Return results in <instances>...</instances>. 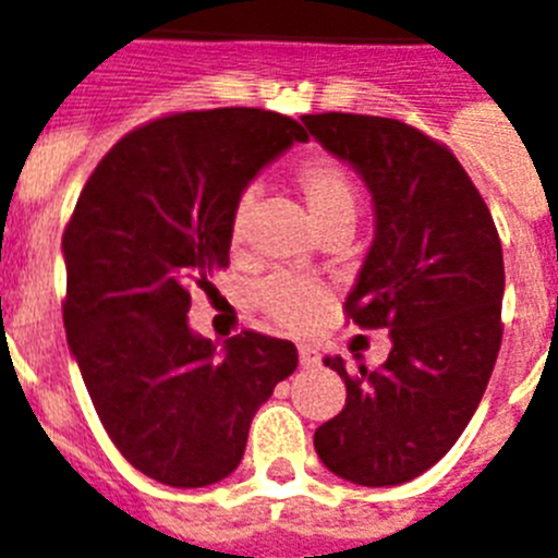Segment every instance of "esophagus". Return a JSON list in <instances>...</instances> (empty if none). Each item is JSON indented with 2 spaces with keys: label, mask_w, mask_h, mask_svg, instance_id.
<instances>
[{
  "label": "esophagus",
  "mask_w": 558,
  "mask_h": 558,
  "mask_svg": "<svg viewBox=\"0 0 558 558\" xmlns=\"http://www.w3.org/2000/svg\"><path fill=\"white\" fill-rule=\"evenodd\" d=\"M323 363V354L314 349V345H300V365L302 368H314V365Z\"/></svg>",
  "instance_id": "34e87169"
}]
</instances>
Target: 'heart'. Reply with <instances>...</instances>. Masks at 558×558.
Returning <instances> with one entry per match:
<instances>
[{"label": "heart", "mask_w": 558, "mask_h": 558, "mask_svg": "<svg viewBox=\"0 0 558 558\" xmlns=\"http://www.w3.org/2000/svg\"><path fill=\"white\" fill-rule=\"evenodd\" d=\"M296 190L307 213L314 218L316 230L333 225V221H354L356 216V186L345 169L331 158L305 160L296 169ZM253 195L244 193L233 207L230 218V242L239 244L247 239L251 227ZM328 293L319 284L307 279H293V276H274L258 284L256 302L270 319H276L284 328H307L323 311Z\"/></svg>", "instance_id": "1"}]
</instances>
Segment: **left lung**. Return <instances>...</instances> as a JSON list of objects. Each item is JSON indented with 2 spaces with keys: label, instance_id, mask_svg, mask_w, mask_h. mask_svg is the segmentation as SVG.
Instances as JSON below:
<instances>
[{
  "label": "left lung",
  "instance_id": "1",
  "mask_svg": "<svg viewBox=\"0 0 558 558\" xmlns=\"http://www.w3.org/2000/svg\"><path fill=\"white\" fill-rule=\"evenodd\" d=\"M311 137L368 186L374 242L345 311L389 328L380 368L325 365L345 405L314 432L319 461L360 487H395L456 447L501 349L505 256L487 204L447 146L368 114H305Z\"/></svg>",
  "mask_w": 558,
  "mask_h": 558
}]
</instances>
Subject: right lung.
Instances as JSON below:
<instances>
[{
	"mask_svg": "<svg viewBox=\"0 0 558 558\" xmlns=\"http://www.w3.org/2000/svg\"><path fill=\"white\" fill-rule=\"evenodd\" d=\"M293 141L305 129L262 109L153 120L97 163L62 233L71 356L120 456L167 487L227 478L300 363L288 340L242 331L218 349L186 319L230 262L235 202Z\"/></svg>",
	"mask_w": 558,
	"mask_h": 558,
	"instance_id": "add662e5",
	"label": "right lung"
}]
</instances>
